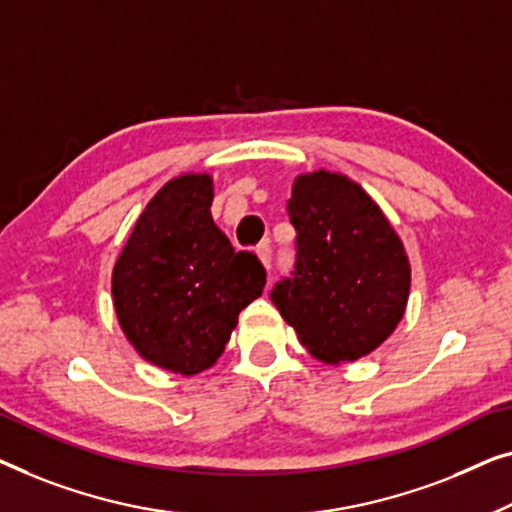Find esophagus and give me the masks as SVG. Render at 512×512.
Masks as SVG:
<instances>
[{"instance_id":"1","label":"esophagus","mask_w":512,"mask_h":512,"mask_svg":"<svg viewBox=\"0 0 512 512\" xmlns=\"http://www.w3.org/2000/svg\"><path fill=\"white\" fill-rule=\"evenodd\" d=\"M255 253H257V257H259V262H262V266H264V269H266V271H269V269H271V246H269V243H259V246H257V250H255Z\"/></svg>"}]
</instances>
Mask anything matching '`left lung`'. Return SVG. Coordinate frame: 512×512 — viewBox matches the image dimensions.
Wrapping results in <instances>:
<instances>
[{
	"label": "left lung",
	"instance_id": "obj_1",
	"mask_svg": "<svg viewBox=\"0 0 512 512\" xmlns=\"http://www.w3.org/2000/svg\"><path fill=\"white\" fill-rule=\"evenodd\" d=\"M287 211L297 266L271 301L320 362L371 355L406 313L410 262L399 234L371 194L338 171L299 174Z\"/></svg>",
	"mask_w": 512,
	"mask_h": 512
}]
</instances>
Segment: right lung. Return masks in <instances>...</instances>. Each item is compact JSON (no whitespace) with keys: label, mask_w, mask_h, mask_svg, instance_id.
<instances>
[{"label":"right lung","mask_w":512,"mask_h":512,"mask_svg":"<svg viewBox=\"0 0 512 512\" xmlns=\"http://www.w3.org/2000/svg\"><path fill=\"white\" fill-rule=\"evenodd\" d=\"M213 176L164 183L115 259L111 292L122 334L157 369L197 376L218 362L239 313L264 290V266L236 253L213 222Z\"/></svg>","instance_id":"1"}]
</instances>
